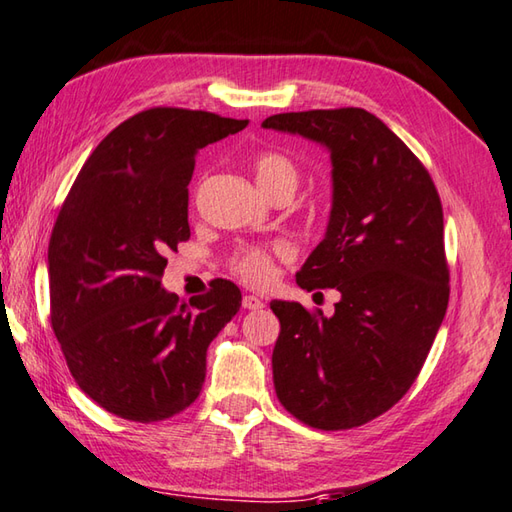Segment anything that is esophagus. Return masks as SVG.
Wrapping results in <instances>:
<instances>
[{
	"instance_id": "esophagus-1",
	"label": "esophagus",
	"mask_w": 512,
	"mask_h": 512,
	"mask_svg": "<svg viewBox=\"0 0 512 512\" xmlns=\"http://www.w3.org/2000/svg\"><path fill=\"white\" fill-rule=\"evenodd\" d=\"M263 305L265 303L260 301V298L254 296V294H245L243 296V307H245V310H260V307H263Z\"/></svg>"
}]
</instances>
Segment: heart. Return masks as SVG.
<instances>
[{"instance_id":"obj_1","label":"heart","mask_w":512,"mask_h":512,"mask_svg":"<svg viewBox=\"0 0 512 512\" xmlns=\"http://www.w3.org/2000/svg\"><path fill=\"white\" fill-rule=\"evenodd\" d=\"M254 176L258 187L272 196L276 189L281 187H296L298 182V169L292 160H289L281 151H260L254 156ZM289 252L287 247H258V245H245L240 247L231 256V269L238 278L254 287H263L274 278V256L285 258Z\"/></svg>"}]
</instances>
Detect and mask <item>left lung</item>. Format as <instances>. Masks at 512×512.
Listing matches in <instances>:
<instances>
[{"mask_svg":"<svg viewBox=\"0 0 512 512\" xmlns=\"http://www.w3.org/2000/svg\"><path fill=\"white\" fill-rule=\"evenodd\" d=\"M263 127L330 151V223L296 283L341 292L332 316L301 303L269 305L281 321L276 397L312 428L363 426L410 390L446 316L450 272L437 187L365 109L278 113Z\"/></svg>","mask_w":512,"mask_h":512,"instance_id":"left-lung-1","label":"left lung"}]
</instances>
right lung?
Returning a JSON list of instances; mask_svg holds the SVG:
<instances>
[{
	"label": "right lung",
	"instance_id": "add662e5",
	"mask_svg": "<svg viewBox=\"0 0 512 512\" xmlns=\"http://www.w3.org/2000/svg\"><path fill=\"white\" fill-rule=\"evenodd\" d=\"M249 120L156 106L124 120L84 162L48 243L51 325L84 394L122 419H169L198 399L207 347L240 310L218 278L180 301L162 287L189 240L196 153Z\"/></svg>",
	"mask_w": 512,
	"mask_h": 512
}]
</instances>
